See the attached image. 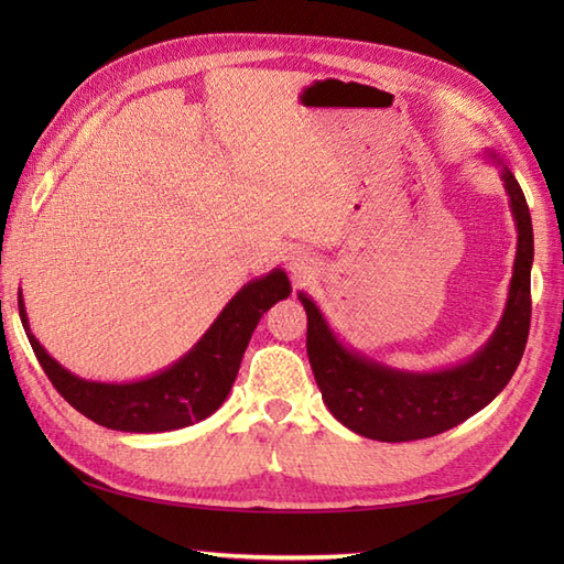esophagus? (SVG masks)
<instances>
[{"instance_id":"obj_1","label":"esophagus","mask_w":564,"mask_h":564,"mask_svg":"<svg viewBox=\"0 0 564 564\" xmlns=\"http://www.w3.org/2000/svg\"><path fill=\"white\" fill-rule=\"evenodd\" d=\"M289 267L295 275H307L310 273V259L303 257V254H297V251H293V254L289 257Z\"/></svg>"}]
</instances>
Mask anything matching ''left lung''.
Here are the masks:
<instances>
[{
    "instance_id": "8db88e82",
    "label": "left lung",
    "mask_w": 564,
    "mask_h": 564,
    "mask_svg": "<svg viewBox=\"0 0 564 564\" xmlns=\"http://www.w3.org/2000/svg\"><path fill=\"white\" fill-rule=\"evenodd\" d=\"M487 154L501 166L519 245L505 315L489 341L465 364L431 373H406L370 361L346 349L317 305L305 293H297L307 313V358L322 400L356 434L388 443L443 434L492 402L519 368L531 329L533 225L529 203L511 170L495 152Z\"/></svg>"
}]
</instances>
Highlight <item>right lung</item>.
Returning a JSON list of instances; mask_svg holds the SVG:
<instances>
[{
  "mask_svg": "<svg viewBox=\"0 0 564 564\" xmlns=\"http://www.w3.org/2000/svg\"><path fill=\"white\" fill-rule=\"evenodd\" d=\"M289 295L291 281L281 269L247 283L194 349L162 373L135 382H97L69 373L31 334L21 293L19 313L45 376L79 414L113 431L160 434L196 424L218 410L232 388L261 315Z\"/></svg>",
  "mask_w": 564,
  "mask_h": 564,
  "instance_id": "obj_1",
  "label": "right lung"
}]
</instances>
